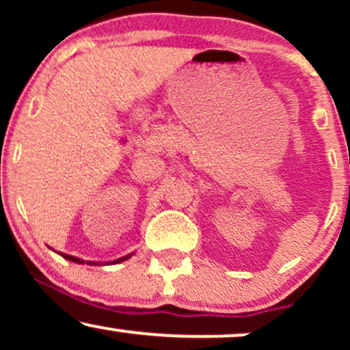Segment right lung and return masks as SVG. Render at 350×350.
I'll use <instances>...</instances> for the list:
<instances>
[{
	"instance_id": "1",
	"label": "right lung",
	"mask_w": 350,
	"mask_h": 350,
	"mask_svg": "<svg viewBox=\"0 0 350 350\" xmlns=\"http://www.w3.org/2000/svg\"><path fill=\"white\" fill-rule=\"evenodd\" d=\"M60 255L64 256V258L66 260H70V262H74V263H79V265H98L97 262H85V260H82V258H77V256H72V255H66V253H60ZM133 255V253H130V255H124V256H122V258H118V260H115V262H108V263H105V265H111V263H122V262H124V260H128L130 258V256ZM100 265H103V263H100Z\"/></svg>"
}]
</instances>
